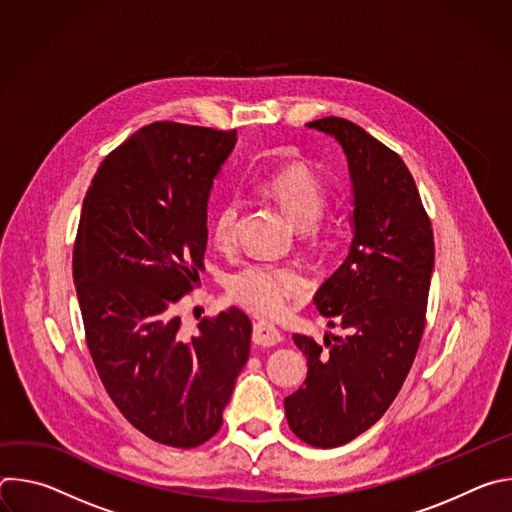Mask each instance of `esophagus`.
I'll use <instances>...</instances> for the list:
<instances>
[{"mask_svg":"<svg viewBox=\"0 0 512 512\" xmlns=\"http://www.w3.org/2000/svg\"><path fill=\"white\" fill-rule=\"evenodd\" d=\"M283 340L281 332L269 322H255L253 324V342L259 346H275Z\"/></svg>","mask_w":512,"mask_h":512,"instance_id":"34e87169","label":"esophagus"}]
</instances>
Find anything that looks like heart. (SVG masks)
<instances>
[{"instance_id": "obj_1", "label": "heart", "mask_w": 512, "mask_h": 512, "mask_svg": "<svg viewBox=\"0 0 512 512\" xmlns=\"http://www.w3.org/2000/svg\"><path fill=\"white\" fill-rule=\"evenodd\" d=\"M265 192L283 208V212L304 233L314 235L318 231V216L324 208V188L320 180L302 164H291L271 174L265 184ZM241 216V200L231 196L216 208L210 237L212 243L229 251L237 241V225ZM306 287V277L300 269L277 263H247L227 279L229 298L251 314L273 318L279 316L289 302L298 298Z\"/></svg>"}]
</instances>
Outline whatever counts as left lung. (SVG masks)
Segmentation results:
<instances>
[{
    "mask_svg": "<svg viewBox=\"0 0 512 512\" xmlns=\"http://www.w3.org/2000/svg\"><path fill=\"white\" fill-rule=\"evenodd\" d=\"M306 127L334 137L352 182V241L314 304L328 326L324 344L294 334L308 358L304 385L285 397L300 440L336 448L373 427L395 401L425 328L433 231L405 162L362 127L324 117Z\"/></svg>",
    "mask_w": 512,
    "mask_h": 512,
    "instance_id": "left-lung-1",
    "label": "left lung"
}]
</instances>
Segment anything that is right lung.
Here are the masks:
<instances>
[{
    "label": "right lung",
    "instance_id": "1",
    "mask_svg": "<svg viewBox=\"0 0 512 512\" xmlns=\"http://www.w3.org/2000/svg\"><path fill=\"white\" fill-rule=\"evenodd\" d=\"M237 131L158 121L99 166L72 277L87 346L123 417L154 442L196 448L221 429L249 358L251 320L229 308L180 332L176 302L200 281L206 210Z\"/></svg>",
    "mask_w": 512,
    "mask_h": 512
}]
</instances>
